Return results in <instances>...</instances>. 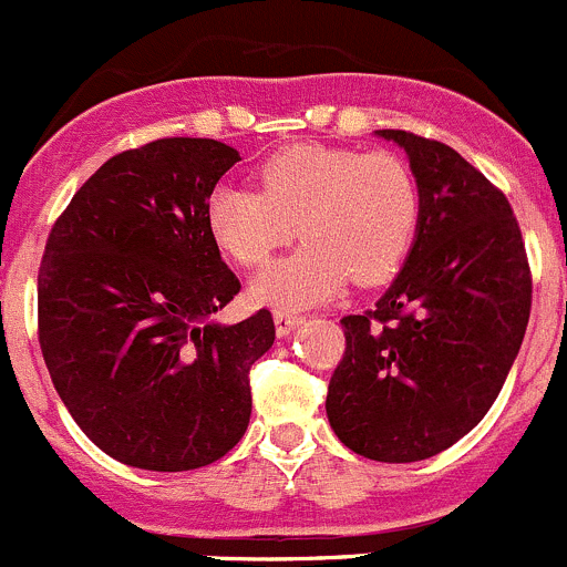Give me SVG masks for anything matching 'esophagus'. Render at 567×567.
Segmentation results:
<instances>
[{
	"instance_id": "obj_1",
	"label": "esophagus",
	"mask_w": 567,
	"mask_h": 567,
	"mask_svg": "<svg viewBox=\"0 0 567 567\" xmlns=\"http://www.w3.org/2000/svg\"><path fill=\"white\" fill-rule=\"evenodd\" d=\"M272 319H276V330H278V336H289L291 330H295V324L300 322V313L286 311V308H278V311L272 313Z\"/></svg>"
}]
</instances>
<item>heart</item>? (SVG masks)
Listing matches in <instances>:
<instances>
[{"label":"heart","instance_id":"heart-1","mask_svg":"<svg viewBox=\"0 0 567 567\" xmlns=\"http://www.w3.org/2000/svg\"><path fill=\"white\" fill-rule=\"evenodd\" d=\"M259 189H212L206 226L243 267H261L291 243L300 250L254 281L256 300L300 308L328 300L347 281L383 284L408 259L422 217L416 178L391 151L295 143L256 171Z\"/></svg>","mask_w":567,"mask_h":567}]
</instances>
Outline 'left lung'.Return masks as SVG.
I'll use <instances>...</instances> for the list:
<instances>
[{"label":"left lung","instance_id":"8db88e82","mask_svg":"<svg viewBox=\"0 0 567 567\" xmlns=\"http://www.w3.org/2000/svg\"><path fill=\"white\" fill-rule=\"evenodd\" d=\"M422 217L374 308L341 319L328 383L330 427L355 455L416 463L472 433L524 341L532 272L509 200L455 148L402 128Z\"/></svg>","mask_w":567,"mask_h":567}]
</instances>
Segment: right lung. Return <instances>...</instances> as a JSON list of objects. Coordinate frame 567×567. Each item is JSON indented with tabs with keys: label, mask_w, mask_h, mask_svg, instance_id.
Segmentation results:
<instances>
[{
	"label": "right lung",
	"mask_w": 567,
	"mask_h": 567,
	"mask_svg": "<svg viewBox=\"0 0 567 567\" xmlns=\"http://www.w3.org/2000/svg\"><path fill=\"white\" fill-rule=\"evenodd\" d=\"M239 154L162 137L106 159L54 220L38 270V341L82 433L115 461L189 472L250 422V367L276 341L267 308L215 322L239 291L206 200Z\"/></svg>",
	"instance_id": "add662e5"
}]
</instances>
